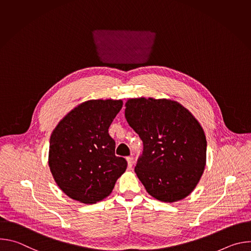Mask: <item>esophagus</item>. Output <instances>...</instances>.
<instances>
[{
  "label": "esophagus",
  "instance_id": "esophagus-1",
  "mask_svg": "<svg viewBox=\"0 0 251 251\" xmlns=\"http://www.w3.org/2000/svg\"><path fill=\"white\" fill-rule=\"evenodd\" d=\"M127 163H128V168L131 169L132 166H133V163H134L133 158L132 157H127Z\"/></svg>",
  "mask_w": 251,
  "mask_h": 251
}]
</instances>
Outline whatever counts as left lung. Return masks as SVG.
<instances>
[{
	"instance_id": "obj_1",
	"label": "left lung",
	"mask_w": 251,
	"mask_h": 251,
	"mask_svg": "<svg viewBox=\"0 0 251 251\" xmlns=\"http://www.w3.org/2000/svg\"><path fill=\"white\" fill-rule=\"evenodd\" d=\"M125 107V118L144 146L135 173L147 193L164 202L188 197L206 163L199 121L182 104L166 98H130Z\"/></svg>"
}]
</instances>
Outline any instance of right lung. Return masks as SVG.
<instances>
[{
	"instance_id": "add662e5",
	"label": "right lung",
	"mask_w": 251,
	"mask_h": 251,
	"mask_svg": "<svg viewBox=\"0 0 251 251\" xmlns=\"http://www.w3.org/2000/svg\"><path fill=\"white\" fill-rule=\"evenodd\" d=\"M122 100L92 99L68 112L50 136L49 166L59 189L70 199L95 203L108 197L127 169L115 156L109 126Z\"/></svg>"
}]
</instances>
